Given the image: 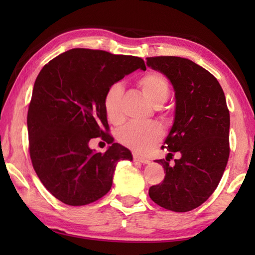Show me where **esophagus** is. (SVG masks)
<instances>
[{
    "instance_id": "1",
    "label": "esophagus",
    "mask_w": 255,
    "mask_h": 255,
    "mask_svg": "<svg viewBox=\"0 0 255 255\" xmlns=\"http://www.w3.org/2000/svg\"><path fill=\"white\" fill-rule=\"evenodd\" d=\"M133 161L139 162V163H143V164H148V163H149V161H148L147 158L140 157V156H138V155H133Z\"/></svg>"
}]
</instances>
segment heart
Segmentation results:
<instances>
[{"mask_svg":"<svg viewBox=\"0 0 255 255\" xmlns=\"http://www.w3.org/2000/svg\"><path fill=\"white\" fill-rule=\"evenodd\" d=\"M141 91L155 107L162 106L170 96V85L166 77L158 72H150L138 81ZM124 86L120 82L112 83L103 96V108L107 118L112 124H119L123 120L122 99ZM162 130L157 125L128 124L120 128L117 138L120 144L135 150L137 153H146L161 139Z\"/></svg>","mask_w":255,"mask_h":255,"instance_id":"b5f03b06","label":"heart"}]
</instances>
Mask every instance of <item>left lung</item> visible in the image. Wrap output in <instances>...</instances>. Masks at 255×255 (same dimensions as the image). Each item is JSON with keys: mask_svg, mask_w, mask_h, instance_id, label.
<instances>
[{"mask_svg": "<svg viewBox=\"0 0 255 255\" xmlns=\"http://www.w3.org/2000/svg\"><path fill=\"white\" fill-rule=\"evenodd\" d=\"M147 66L165 75L175 96L174 123L164 140L169 149L162 183L148 195L155 204L176 213L197 208L213 195L230 157V111L216 77L192 60L175 56L148 57ZM181 154L175 165L169 157Z\"/></svg>", "mask_w": 255, "mask_h": 255, "instance_id": "8db88e82", "label": "left lung"}]
</instances>
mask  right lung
<instances>
[{"mask_svg":"<svg viewBox=\"0 0 255 255\" xmlns=\"http://www.w3.org/2000/svg\"><path fill=\"white\" fill-rule=\"evenodd\" d=\"M138 68L146 66L135 56L74 48L38 74L27 117L30 157L41 183L64 204L84 206L100 199L111 189L117 163L132 159L130 150L118 143L102 154L90 149L88 141L102 136L112 142L103 96Z\"/></svg>","mask_w":255,"mask_h":255,"instance_id":"1","label":"right lung"}]
</instances>
